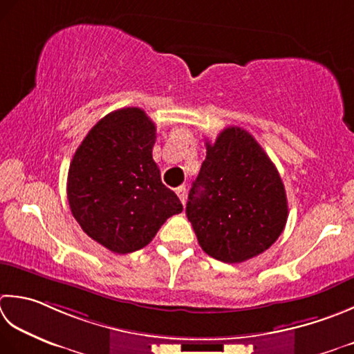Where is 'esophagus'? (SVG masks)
<instances>
[{"instance_id":"obj_1","label":"esophagus","mask_w":354,"mask_h":354,"mask_svg":"<svg viewBox=\"0 0 354 354\" xmlns=\"http://www.w3.org/2000/svg\"><path fill=\"white\" fill-rule=\"evenodd\" d=\"M176 195L179 196V199H181V203H183V204H185V199H187V195H185V187H184V185H181V187H178V189H176Z\"/></svg>"}]
</instances>
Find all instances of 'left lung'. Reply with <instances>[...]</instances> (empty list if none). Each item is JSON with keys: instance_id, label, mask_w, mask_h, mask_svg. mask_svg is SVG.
Returning a JSON list of instances; mask_svg holds the SVG:
<instances>
[{"instance_id": "obj_1", "label": "left lung", "mask_w": 354, "mask_h": 354, "mask_svg": "<svg viewBox=\"0 0 354 354\" xmlns=\"http://www.w3.org/2000/svg\"><path fill=\"white\" fill-rule=\"evenodd\" d=\"M205 145L185 213L207 254L238 264L264 253L281 236L288 216L286 189L247 130L227 127Z\"/></svg>"}]
</instances>
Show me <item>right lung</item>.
<instances>
[{
  "label": "right lung",
  "instance_id": "1",
  "mask_svg": "<svg viewBox=\"0 0 354 354\" xmlns=\"http://www.w3.org/2000/svg\"><path fill=\"white\" fill-rule=\"evenodd\" d=\"M155 141V122L142 109L115 110L88 131L68 167L73 218L113 253L140 250L165 221L183 212L175 192L161 181L151 156Z\"/></svg>",
  "mask_w": 354,
  "mask_h": 354
}]
</instances>
